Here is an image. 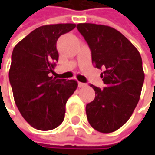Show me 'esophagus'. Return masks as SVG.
<instances>
[{
	"label": "esophagus",
	"mask_w": 155,
	"mask_h": 155,
	"mask_svg": "<svg viewBox=\"0 0 155 155\" xmlns=\"http://www.w3.org/2000/svg\"><path fill=\"white\" fill-rule=\"evenodd\" d=\"M78 87H79V88H84V87H86V84H84V83L78 82Z\"/></svg>",
	"instance_id": "34e87169"
}]
</instances>
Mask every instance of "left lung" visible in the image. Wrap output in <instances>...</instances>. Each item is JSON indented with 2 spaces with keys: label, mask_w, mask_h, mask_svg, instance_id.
I'll list each match as a JSON object with an SVG mask.
<instances>
[{
  "label": "left lung",
  "mask_w": 155,
  "mask_h": 155,
  "mask_svg": "<svg viewBox=\"0 0 155 155\" xmlns=\"http://www.w3.org/2000/svg\"><path fill=\"white\" fill-rule=\"evenodd\" d=\"M77 28L91 51L92 64L104 70V90L91 84L96 97L86 105L87 119L101 133L114 132L128 122L140 100L145 78L140 52L113 27L80 23Z\"/></svg>",
  "instance_id": "left-lung-1"
}]
</instances>
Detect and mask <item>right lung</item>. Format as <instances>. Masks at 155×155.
Here are the masks:
<instances>
[{"mask_svg":"<svg viewBox=\"0 0 155 155\" xmlns=\"http://www.w3.org/2000/svg\"><path fill=\"white\" fill-rule=\"evenodd\" d=\"M75 27L71 23L39 27L14 48L9 81L15 104L36 129L58 127L64 119L66 102L78 88L76 80L52 76L58 60L57 40Z\"/></svg>","mask_w":155,"mask_h":155,"instance_id":"1","label":"right lung"}]
</instances>
